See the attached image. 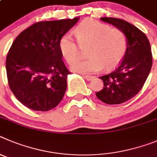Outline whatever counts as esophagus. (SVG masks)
Returning <instances> with one entry per match:
<instances>
[{"instance_id":"34e87169","label":"esophagus","mask_w":157,"mask_h":157,"mask_svg":"<svg viewBox=\"0 0 157 157\" xmlns=\"http://www.w3.org/2000/svg\"><path fill=\"white\" fill-rule=\"evenodd\" d=\"M84 79H86V80H88V81L89 80H91L94 79V77H91V76H88V75H84Z\"/></svg>"}]
</instances>
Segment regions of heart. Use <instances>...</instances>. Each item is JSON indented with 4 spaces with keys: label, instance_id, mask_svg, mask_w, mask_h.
I'll use <instances>...</instances> for the list:
<instances>
[{
    "label": "heart",
    "instance_id": "b5f03b06",
    "mask_svg": "<svg viewBox=\"0 0 157 157\" xmlns=\"http://www.w3.org/2000/svg\"><path fill=\"white\" fill-rule=\"evenodd\" d=\"M78 44L70 34L59 40L60 53L67 63L74 62L80 55V48H87L86 59L73 63L70 69L80 73H91L104 68H115L122 61L128 49V38L122 30L91 19L80 22L74 29Z\"/></svg>",
    "mask_w": 157,
    "mask_h": 157
}]
</instances>
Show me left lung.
<instances>
[{"label": "left lung", "mask_w": 157, "mask_h": 157, "mask_svg": "<svg viewBox=\"0 0 157 157\" xmlns=\"http://www.w3.org/2000/svg\"><path fill=\"white\" fill-rule=\"evenodd\" d=\"M125 33L128 49L118 68L101 76L104 87L96 92L98 99L109 105L128 101L136 95L147 79L152 64L150 44L145 33L132 24L117 18H100Z\"/></svg>", "instance_id": "8db88e82"}]
</instances>
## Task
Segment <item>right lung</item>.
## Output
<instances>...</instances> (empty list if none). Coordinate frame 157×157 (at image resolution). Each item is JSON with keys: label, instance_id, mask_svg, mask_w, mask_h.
Listing matches in <instances>:
<instances>
[{"label": "right lung", "instance_id": "right-lung-1", "mask_svg": "<svg viewBox=\"0 0 157 157\" xmlns=\"http://www.w3.org/2000/svg\"><path fill=\"white\" fill-rule=\"evenodd\" d=\"M79 19L36 22L12 43L6 59L8 84L27 108L48 111L63 99L70 73L62 60L59 40Z\"/></svg>", "mask_w": 157, "mask_h": 157}]
</instances>
